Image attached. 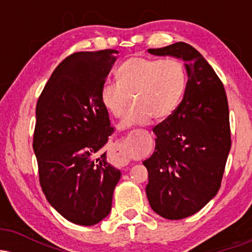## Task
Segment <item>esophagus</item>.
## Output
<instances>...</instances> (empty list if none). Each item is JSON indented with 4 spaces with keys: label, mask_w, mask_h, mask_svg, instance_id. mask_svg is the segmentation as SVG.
Returning a JSON list of instances; mask_svg holds the SVG:
<instances>
[{
    "label": "esophagus",
    "mask_w": 252,
    "mask_h": 252,
    "mask_svg": "<svg viewBox=\"0 0 252 252\" xmlns=\"http://www.w3.org/2000/svg\"><path fill=\"white\" fill-rule=\"evenodd\" d=\"M141 131H143L142 129H136V130H134V131L132 132H135V134H137V132H141Z\"/></svg>",
    "instance_id": "1"
}]
</instances>
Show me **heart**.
I'll return each instance as SVG.
<instances>
[{
    "label": "heart",
    "mask_w": 252,
    "mask_h": 252,
    "mask_svg": "<svg viewBox=\"0 0 252 252\" xmlns=\"http://www.w3.org/2000/svg\"><path fill=\"white\" fill-rule=\"evenodd\" d=\"M117 83H106L102 89V102L114 117L126 115L134 98L123 128L146 124L169 117L178 108L187 84L184 63L176 58L153 59L131 57L116 71Z\"/></svg>",
    "instance_id": "b5f03b06"
}]
</instances>
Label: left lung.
I'll return each instance as SVG.
<instances>
[{
  "mask_svg": "<svg viewBox=\"0 0 252 252\" xmlns=\"http://www.w3.org/2000/svg\"><path fill=\"white\" fill-rule=\"evenodd\" d=\"M148 52L187 62L184 98L169 117L154 126L155 152L143 161L153 211L178 220L200 211L220 189L231 149L227 97L215 70L189 43Z\"/></svg>",
  "mask_w": 252,
  "mask_h": 252,
  "instance_id": "8db88e82",
  "label": "left lung"
}]
</instances>
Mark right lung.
Listing matches in <instances>:
<instances>
[{"label":"right lung","instance_id":"obj_1","mask_svg":"<svg viewBox=\"0 0 252 252\" xmlns=\"http://www.w3.org/2000/svg\"><path fill=\"white\" fill-rule=\"evenodd\" d=\"M116 50L77 52L58 65L36 103L33 149L46 199L63 218L91 226L111 211L120 170L97 153L115 131L102 89Z\"/></svg>","mask_w":252,"mask_h":252}]
</instances>
